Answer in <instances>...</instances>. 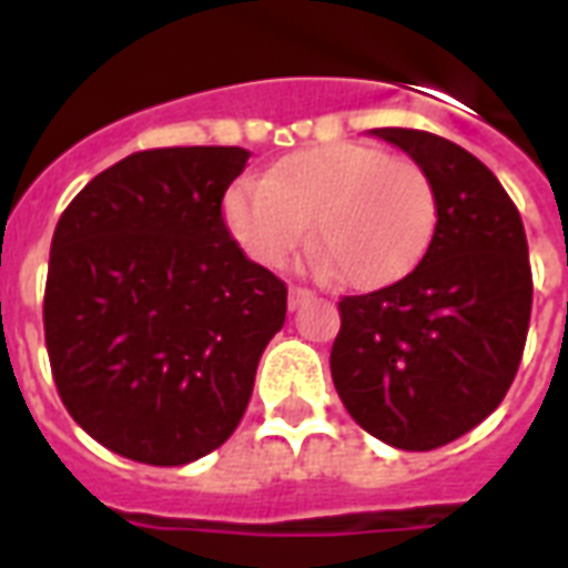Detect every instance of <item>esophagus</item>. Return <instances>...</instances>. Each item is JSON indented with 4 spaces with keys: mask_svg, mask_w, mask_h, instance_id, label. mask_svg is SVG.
I'll use <instances>...</instances> for the list:
<instances>
[{
    "mask_svg": "<svg viewBox=\"0 0 568 568\" xmlns=\"http://www.w3.org/2000/svg\"><path fill=\"white\" fill-rule=\"evenodd\" d=\"M312 301H315V292L306 288V285H292V288H288V306H292V310H301V306H306V303Z\"/></svg>",
    "mask_w": 568,
    "mask_h": 568,
    "instance_id": "obj_1",
    "label": "esophagus"
}]
</instances>
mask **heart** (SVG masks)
Instances as JSON below:
<instances>
[{"label": "heart", "instance_id": "1", "mask_svg": "<svg viewBox=\"0 0 568 568\" xmlns=\"http://www.w3.org/2000/svg\"><path fill=\"white\" fill-rule=\"evenodd\" d=\"M436 191L422 164L377 146L324 144L285 155L265 180H239L223 196L232 239L253 262L283 265L316 217L318 265L354 288L409 274L436 230Z\"/></svg>", "mask_w": 568, "mask_h": 568}]
</instances>
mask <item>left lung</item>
Segmentation results:
<instances>
[{
  "instance_id": "8db88e82",
  "label": "left lung",
  "mask_w": 568,
  "mask_h": 568,
  "mask_svg": "<svg viewBox=\"0 0 568 568\" xmlns=\"http://www.w3.org/2000/svg\"><path fill=\"white\" fill-rule=\"evenodd\" d=\"M422 164L436 230L397 283L342 297L329 372L363 430L433 450L501 404L528 338L534 280L519 209L480 159L422 129H372Z\"/></svg>"
}]
</instances>
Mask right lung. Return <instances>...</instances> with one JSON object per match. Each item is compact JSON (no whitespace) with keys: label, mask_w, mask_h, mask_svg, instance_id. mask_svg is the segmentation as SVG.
<instances>
[{"label":"right lung","mask_w":568,"mask_h":568,"mask_svg":"<svg viewBox=\"0 0 568 568\" xmlns=\"http://www.w3.org/2000/svg\"><path fill=\"white\" fill-rule=\"evenodd\" d=\"M241 146L126 155L67 205L43 333L67 413L120 457L185 466L230 439L288 288L223 223Z\"/></svg>","instance_id":"add662e5"}]
</instances>
